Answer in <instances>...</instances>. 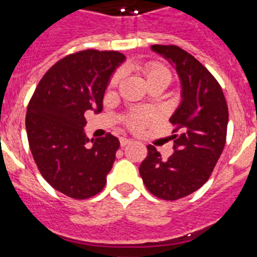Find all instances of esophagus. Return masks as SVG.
<instances>
[{
    "instance_id": "34e87169",
    "label": "esophagus",
    "mask_w": 257,
    "mask_h": 257,
    "mask_svg": "<svg viewBox=\"0 0 257 257\" xmlns=\"http://www.w3.org/2000/svg\"><path fill=\"white\" fill-rule=\"evenodd\" d=\"M133 142H134V140L126 139V138H121V140H119V143H121V147H126V145L131 144Z\"/></svg>"
}]
</instances>
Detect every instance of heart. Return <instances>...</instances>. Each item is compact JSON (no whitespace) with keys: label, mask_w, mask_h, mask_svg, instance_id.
Masks as SVG:
<instances>
[{"label":"heart","mask_w":257,"mask_h":257,"mask_svg":"<svg viewBox=\"0 0 257 257\" xmlns=\"http://www.w3.org/2000/svg\"><path fill=\"white\" fill-rule=\"evenodd\" d=\"M145 77H147V81H151V79H163L167 83L171 79V74H170L169 69L158 64L148 65L147 69H145ZM154 119H156V114L153 112L142 110V112H135L130 115L128 124L133 128H140L143 124L149 123V122L154 121Z\"/></svg>","instance_id":"1"}]
</instances>
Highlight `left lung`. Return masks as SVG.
<instances>
[{
	"mask_svg": "<svg viewBox=\"0 0 257 257\" xmlns=\"http://www.w3.org/2000/svg\"><path fill=\"white\" fill-rule=\"evenodd\" d=\"M180 79L181 101L170 118L174 154L162 160L153 145L140 165V176L152 194L176 201L196 192L210 178L225 145L228 105L217 81L194 56L178 46L153 45Z\"/></svg>",
	"mask_w": 257,
	"mask_h": 257,
	"instance_id": "1",
	"label": "left lung"
}]
</instances>
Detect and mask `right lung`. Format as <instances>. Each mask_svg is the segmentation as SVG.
<instances>
[{"label": "right lung", "instance_id": "1", "mask_svg": "<svg viewBox=\"0 0 257 257\" xmlns=\"http://www.w3.org/2000/svg\"><path fill=\"white\" fill-rule=\"evenodd\" d=\"M124 60L118 51L72 54L47 70L28 104L26 128L36 165L54 189L70 198L97 194L112 170L119 142L106 134L88 147L83 114L103 110L104 92Z\"/></svg>", "mask_w": 257, "mask_h": 257}]
</instances>
